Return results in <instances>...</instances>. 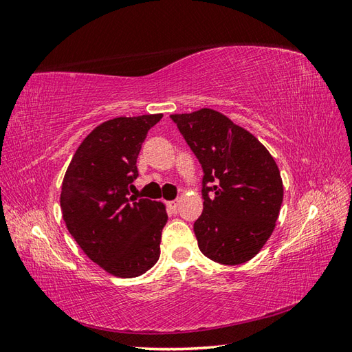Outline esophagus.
Listing matches in <instances>:
<instances>
[{
  "instance_id": "esophagus-1",
  "label": "esophagus",
  "mask_w": 352,
  "mask_h": 352,
  "mask_svg": "<svg viewBox=\"0 0 352 352\" xmlns=\"http://www.w3.org/2000/svg\"><path fill=\"white\" fill-rule=\"evenodd\" d=\"M166 205H168L169 210H173V212H175L177 208H178V200H169Z\"/></svg>"
}]
</instances>
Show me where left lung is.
Listing matches in <instances>:
<instances>
[{
	"instance_id": "obj_1",
	"label": "left lung",
	"mask_w": 352,
	"mask_h": 352,
	"mask_svg": "<svg viewBox=\"0 0 352 352\" xmlns=\"http://www.w3.org/2000/svg\"><path fill=\"white\" fill-rule=\"evenodd\" d=\"M170 118L205 173L204 212L195 223L200 252L218 264L246 263L273 234L283 202L274 157L254 134L214 109Z\"/></svg>"
}]
</instances>
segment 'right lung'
Wrapping results in <instances>:
<instances>
[{"instance_id": "1", "label": "right lung", "mask_w": 352, "mask_h": 352, "mask_svg": "<svg viewBox=\"0 0 352 352\" xmlns=\"http://www.w3.org/2000/svg\"><path fill=\"white\" fill-rule=\"evenodd\" d=\"M162 113L120 116L96 126L70 160L60 193L69 233L109 274H144L160 255L168 215L162 202L131 195L137 157Z\"/></svg>"}]
</instances>
